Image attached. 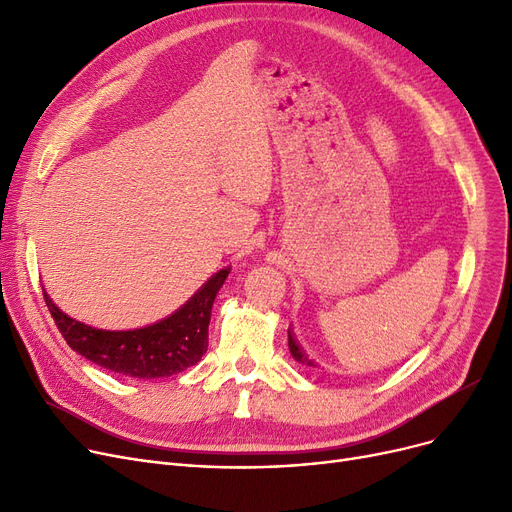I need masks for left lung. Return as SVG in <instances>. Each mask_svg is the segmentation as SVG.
I'll return each instance as SVG.
<instances>
[{"label":"left lung","mask_w":512,"mask_h":512,"mask_svg":"<svg viewBox=\"0 0 512 512\" xmlns=\"http://www.w3.org/2000/svg\"><path fill=\"white\" fill-rule=\"evenodd\" d=\"M288 348H290V355L294 357V361H299V363L309 365V367H315V365H317L313 359H309V357H307V353L303 351V346L299 344V340L294 338L292 328H288Z\"/></svg>","instance_id":"obj_1"}]
</instances>
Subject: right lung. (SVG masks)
I'll return each instance as SVG.
<instances>
[{
    "mask_svg": "<svg viewBox=\"0 0 512 512\" xmlns=\"http://www.w3.org/2000/svg\"><path fill=\"white\" fill-rule=\"evenodd\" d=\"M228 274L230 267L209 278L174 315L153 326L126 332H107L80 324L53 305L47 292L43 297L64 340L78 355L128 378H168L199 363L207 351L211 307Z\"/></svg>",
    "mask_w": 512,
    "mask_h": 512,
    "instance_id": "obj_1",
    "label": "right lung"
}]
</instances>
